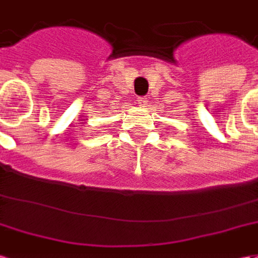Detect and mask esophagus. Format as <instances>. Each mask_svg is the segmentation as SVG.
<instances>
[{"label":"esophagus","instance_id":"esophagus-1","mask_svg":"<svg viewBox=\"0 0 258 258\" xmlns=\"http://www.w3.org/2000/svg\"><path fill=\"white\" fill-rule=\"evenodd\" d=\"M137 103H138L141 107H147L148 106V99H147V97H138Z\"/></svg>","mask_w":258,"mask_h":258}]
</instances>
